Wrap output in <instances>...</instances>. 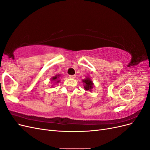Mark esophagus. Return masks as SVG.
Segmentation results:
<instances>
[{
    "label": "esophagus",
    "instance_id": "obj_1",
    "mask_svg": "<svg viewBox=\"0 0 150 150\" xmlns=\"http://www.w3.org/2000/svg\"><path fill=\"white\" fill-rule=\"evenodd\" d=\"M76 75H69V77L70 78H71V79H74V78H76Z\"/></svg>",
    "mask_w": 150,
    "mask_h": 150
}]
</instances>
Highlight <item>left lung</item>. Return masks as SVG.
Here are the masks:
<instances>
[{
    "label": "left lung",
    "instance_id": "left-lung-1",
    "mask_svg": "<svg viewBox=\"0 0 150 150\" xmlns=\"http://www.w3.org/2000/svg\"><path fill=\"white\" fill-rule=\"evenodd\" d=\"M82 81L84 84L83 86L84 90L86 91L91 92L93 88L94 87V84L91 79L89 76H87L85 79H83Z\"/></svg>",
    "mask_w": 150,
    "mask_h": 150
}]
</instances>
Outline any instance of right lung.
<instances>
[{
    "label": "right lung",
    "mask_w": 150,
    "mask_h": 150,
    "mask_svg": "<svg viewBox=\"0 0 150 150\" xmlns=\"http://www.w3.org/2000/svg\"><path fill=\"white\" fill-rule=\"evenodd\" d=\"M60 77H61V74H56L55 76H54L53 77H52V78L51 79V81H52V83L53 82L54 84H56L57 83H59ZM52 86H53V85H52L51 87H52Z\"/></svg>",
    "instance_id": "1"
}]
</instances>
